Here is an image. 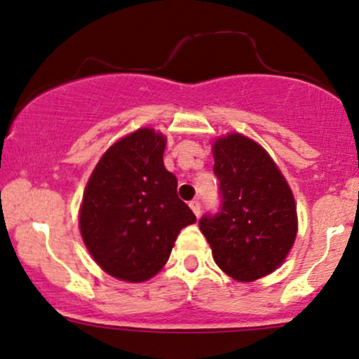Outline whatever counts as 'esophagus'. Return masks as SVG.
Returning <instances> with one entry per match:
<instances>
[{
    "label": "esophagus",
    "instance_id": "esophagus-1",
    "mask_svg": "<svg viewBox=\"0 0 359 359\" xmlns=\"http://www.w3.org/2000/svg\"><path fill=\"white\" fill-rule=\"evenodd\" d=\"M189 208L193 210V213L196 215V217H200V213H201V203L198 200H193V201H189Z\"/></svg>",
    "mask_w": 359,
    "mask_h": 359
}]
</instances>
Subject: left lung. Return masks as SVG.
<instances>
[{"label": "left lung", "instance_id": "left-lung-1", "mask_svg": "<svg viewBox=\"0 0 359 359\" xmlns=\"http://www.w3.org/2000/svg\"><path fill=\"white\" fill-rule=\"evenodd\" d=\"M213 172L222 205L205 215L200 230L226 276L252 282L284 262L297 235L296 201L262 146L238 133L217 139Z\"/></svg>", "mask_w": 359, "mask_h": 359}]
</instances>
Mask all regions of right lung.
I'll return each instance as SVG.
<instances>
[{
    "label": "right lung",
    "mask_w": 359,
    "mask_h": 359,
    "mask_svg": "<svg viewBox=\"0 0 359 359\" xmlns=\"http://www.w3.org/2000/svg\"><path fill=\"white\" fill-rule=\"evenodd\" d=\"M166 137L144 128L122 137L97 163L80 206V233L97 264L128 282L164 267L181 229L196 222L164 168Z\"/></svg>",
    "instance_id": "add662e5"
}]
</instances>
